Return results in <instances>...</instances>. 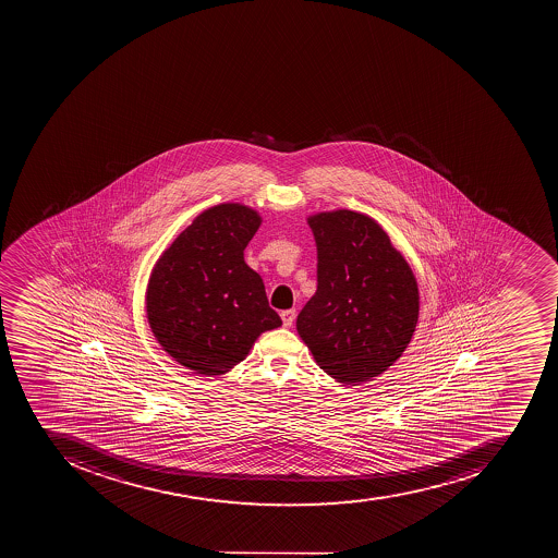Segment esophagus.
<instances>
[{"mask_svg":"<svg viewBox=\"0 0 558 558\" xmlns=\"http://www.w3.org/2000/svg\"><path fill=\"white\" fill-rule=\"evenodd\" d=\"M294 317H296V312H294L293 308H291V311H282V325H284L286 328H290V326L293 325Z\"/></svg>","mask_w":558,"mask_h":558,"instance_id":"1","label":"esophagus"}]
</instances>
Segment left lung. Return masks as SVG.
Wrapping results in <instances>:
<instances>
[{
	"mask_svg": "<svg viewBox=\"0 0 558 558\" xmlns=\"http://www.w3.org/2000/svg\"><path fill=\"white\" fill-rule=\"evenodd\" d=\"M317 290L296 319L314 360L337 383H369L400 360L417 326V279L372 216L311 215Z\"/></svg>",
	"mask_w": 558,
	"mask_h": 558,
	"instance_id": "obj_1",
	"label": "left lung"
}]
</instances>
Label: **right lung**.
<instances>
[{
  "label": "right lung",
  "instance_id": "obj_1",
  "mask_svg": "<svg viewBox=\"0 0 558 558\" xmlns=\"http://www.w3.org/2000/svg\"><path fill=\"white\" fill-rule=\"evenodd\" d=\"M262 225L253 207H209L163 251L146 286V317L163 351L194 374H229L259 335L282 325L264 279L244 262Z\"/></svg>",
  "mask_w": 558,
  "mask_h": 558
}]
</instances>
